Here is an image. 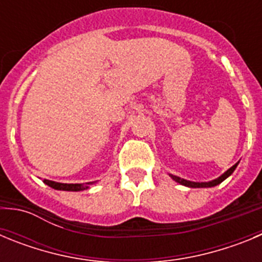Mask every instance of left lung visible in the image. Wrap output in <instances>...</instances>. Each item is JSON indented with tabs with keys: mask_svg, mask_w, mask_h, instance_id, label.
Instances as JSON below:
<instances>
[{
	"mask_svg": "<svg viewBox=\"0 0 262 262\" xmlns=\"http://www.w3.org/2000/svg\"><path fill=\"white\" fill-rule=\"evenodd\" d=\"M237 164H239V163H236L235 165L231 166L228 170H226L223 174L219 176L217 178H215V180H212V181H209V182L187 181V180H185V178L177 177V176H173V174H169V176H170V177H172V180H174L176 182H178V184H181V185H184V186H187V187H212V186H216V185H219L221 182H223L226 178L230 177V176L233 173V170L236 169V166H237Z\"/></svg>",
	"mask_w": 262,
	"mask_h": 262,
	"instance_id": "1",
	"label": "left lung"
}]
</instances>
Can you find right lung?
Here are the masks:
<instances>
[{
    "label": "right lung",
    "instance_id": "obj_1",
    "mask_svg": "<svg viewBox=\"0 0 262 262\" xmlns=\"http://www.w3.org/2000/svg\"><path fill=\"white\" fill-rule=\"evenodd\" d=\"M46 185L55 189V190H64V191H82L89 189L90 185L96 184V182H86V184H60V182L50 181V180H45Z\"/></svg>",
    "mask_w": 262,
    "mask_h": 262
}]
</instances>
